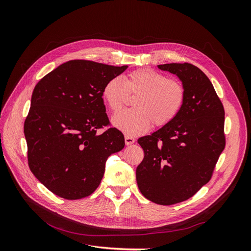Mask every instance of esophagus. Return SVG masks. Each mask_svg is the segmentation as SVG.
<instances>
[{"label":"esophagus","mask_w":251,"mask_h":251,"mask_svg":"<svg viewBox=\"0 0 251 251\" xmlns=\"http://www.w3.org/2000/svg\"><path fill=\"white\" fill-rule=\"evenodd\" d=\"M125 141H126V146H131V144H133L135 142V139L133 137H131V136H126Z\"/></svg>","instance_id":"1"}]
</instances>
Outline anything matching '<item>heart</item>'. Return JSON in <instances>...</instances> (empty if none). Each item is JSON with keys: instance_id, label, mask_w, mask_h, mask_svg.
Masks as SVG:
<instances>
[{"instance_id": "b5f03b06", "label": "heart", "mask_w": 251, "mask_h": 251, "mask_svg": "<svg viewBox=\"0 0 251 251\" xmlns=\"http://www.w3.org/2000/svg\"><path fill=\"white\" fill-rule=\"evenodd\" d=\"M126 92L137 94L134 110L124 111L112 118V124L126 136H137L150 130L151 124L162 127L178 116L185 101V88L180 80L150 69L131 72L124 80L109 79L102 88V97L113 112L123 107Z\"/></svg>"}]
</instances>
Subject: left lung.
Returning <instances> with one entry per match:
<instances>
[{
	"label": "left lung",
	"instance_id": "1",
	"mask_svg": "<svg viewBox=\"0 0 251 251\" xmlns=\"http://www.w3.org/2000/svg\"><path fill=\"white\" fill-rule=\"evenodd\" d=\"M158 68L177 75L185 88V101L172 123L138 139L144 158L136 180L147 199L172 205L189 199L210 180L225 148V112L198 67L184 63Z\"/></svg>",
	"mask_w": 251,
	"mask_h": 251
}]
</instances>
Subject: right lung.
<instances>
[{
  "mask_svg": "<svg viewBox=\"0 0 251 251\" xmlns=\"http://www.w3.org/2000/svg\"><path fill=\"white\" fill-rule=\"evenodd\" d=\"M126 68L74 59L36 83L24 124L28 164L56 196H90L100 184L108 157L125 148L116 127L98 130L110 125L102 88Z\"/></svg>",
  "mask_w": 251,
  "mask_h": 251,
  "instance_id": "obj_1",
  "label": "right lung"
}]
</instances>
